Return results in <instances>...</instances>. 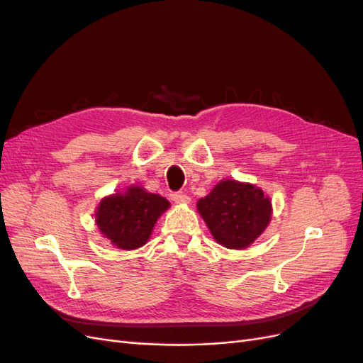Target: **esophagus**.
Returning <instances> with one entry per match:
<instances>
[{
	"label": "esophagus",
	"instance_id": "obj_1",
	"mask_svg": "<svg viewBox=\"0 0 363 363\" xmlns=\"http://www.w3.org/2000/svg\"><path fill=\"white\" fill-rule=\"evenodd\" d=\"M172 200L175 201V203H179V204H189L191 203V199L186 194H183V192H175L174 195H172Z\"/></svg>",
	"mask_w": 363,
	"mask_h": 363
}]
</instances>
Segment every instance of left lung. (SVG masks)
Returning a JSON list of instances; mask_svg holds the SVG:
<instances>
[{"mask_svg":"<svg viewBox=\"0 0 363 363\" xmlns=\"http://www.w3.org/2000/svg\"><path fill=\"white\" fill-rule=\"evenodd\" d=\"M196 211L219 245L244 250L265 232L272 204L256 184L225 179L199 200Z\"/></svg>","mask_w":363,"mask_h":363,"instance_id":"left-lung-1","label":"left lung"}]
</instances>
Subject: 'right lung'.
Returning a JSON list of instances; mask_svg holds the SVG:
<instances>
[{
  "mask_svg": "<svg viewBox=\"0 0 363 363\" xmlns=\"http://www.w3.org/2000/svg\"><path fill=\"white\" fill-rule=\"evenodd\" d=\"M169 201L140 186H130L100 201L95 211V224L101 235L119 250H136L148 242L152 228Z\"/></svg>",
  "mask_w": 363,
  "mask_h": 363,
  "instance_id": "right-lung-1",
  "label": "right lung"
}]
</instances>
